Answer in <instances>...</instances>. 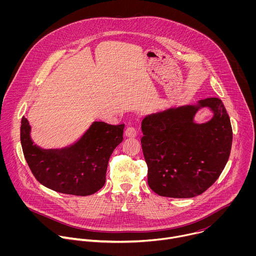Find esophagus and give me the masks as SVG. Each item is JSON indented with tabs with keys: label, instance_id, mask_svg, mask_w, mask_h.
Here are the masks:
<instances>
[{
	"label": "esophagus",
	"instance_id": "1",
	"mask_svg": "<svg viewBox=\"0 0 256 256\" xmlns=\"http://www.w3.org/2000/svg\"><path fill=\"white\" fill-rule=\"evenodd\" d=\"M124 134H126V136L128 138H136V134H138V132H136V128H134V126H128V128H126Z\"/></svg>",
	"mask_w": 256,
	"mask_h": 256
}]
</instances>
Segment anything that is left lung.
Returning <instances> with one entry per match:
<instances>
[{"mask_svg": "<svg viewBox=\"0 0 256 256\" xmlns=\"http://www.w3.org/2000/svg\"><path fill=\"white\" fill-rule=\"evenodd\" d=\"M200 106H210L214 118L196 124L193 118ZM142 130L148 184L161 196L188 198L202 194L221 175L230 156V118L216 97L147 116Z\"/></svg>", "mask_w": 256, "mask_h": 256, "instance_id": "1", "label": "left lung"}]
</instances>
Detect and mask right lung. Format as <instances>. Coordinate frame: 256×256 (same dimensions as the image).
<instances>
[{
	"label": "right lung",
	"instance_id": "1",
	"mask_svg": "<svg viewBox=\"0 0 256 256\" xmlns=\"http://www.w3.org/2000/svg\"><path fill=\"white\" fill-rule=\"evenodd\" d=\"M124 124L95 122L81 138L64 149L44 150L30 138V126L21 120L20 140L25 160L46 188L72 196H90L106 180L109 158L124 140Z\"/></svg>",
	"mask_w": 256,
	"mask_h": 256
}]
</instances>
